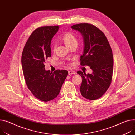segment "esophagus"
Segmentation results:
<instances>
[{"label":"esophagus","instance_id":"esophagus-1","mask_svg":"<svg viewBox=\"0 0 135 135\" xmlns=\"http://www.w3.org/2000/svg\"><path fill=\"white\" fill-rule=\"evenodd\" d=\"M76 72L74 71H69V75H73V74H75Z\"/></svg>","mask_w":135,"mask_h":135}]
</instances>
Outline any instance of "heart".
<instances>
[{
    "label": "heart",
    "instance_id": "1",
    "mask_svg": "<svg viewBox=\"0 0 135 135\" xmlns=\"http://www.w3.org/2000/svg\"><path fill=\"white\" fill-rule=\"evenodd\" d=\"M63 40L65 44L68 47H70V46L77 45L78 44V40L77 38L75 37L74 35L72 34L71 32H68L66 33L63 37ZM55 49V47H54V49Z\"/></svg>",
    "mask_w": 135,
    "mask_h": 135
}]
</instances>
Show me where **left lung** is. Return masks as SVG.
<instances>
[{
  "label": "left lung",
  "instance_id": "1",
  "mask_svg": "<svg viewBox=\"0 0 135 135\" xmlns=\"http://www.w3.org/2000/svg\"><path fill=\"white\" fill-rule=\"evenodd\" d=\"M71 28L83 38L84 48L80 65L89 66L92 70L91 74L81 71L77 72L82 78L80 93L89 100L97 99L105 94L111 83L113 59L111 46L105 35L94 25L78 24Z\"/></svg>",
  "mask_w": 135,
  "mask_h": 135
}]
</instances>
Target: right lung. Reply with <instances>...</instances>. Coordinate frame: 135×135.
I'll use <instances>...</instances> for the list:
<instances>
[{"instance_id": "right-lung-1", "label": "right lung", "mask_w": 135, "mask_h": 135, "mask_svg": "<svg viewBox=\"0 0 135 135\" xmlns=\"http://www.w3.org/2000/svg\"><path fill=\"white\" fill-rule=\"evenodd\" d=\"M58 26L36 29L24 47L22 56L23 74L27 88L41 101L55 98L66 79L68 72L57 70L53 73L45 70L44 63L51 57V41L58 32Z\"/></svg>"}]
</instances>
